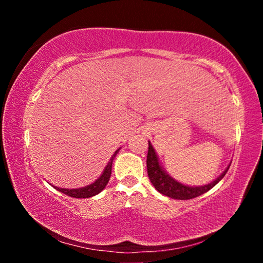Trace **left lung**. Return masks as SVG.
I'll use <instances>...</instances> for the list:
<instances>
[{"label":"left lung","mask_w":263,"mask_h":263,"mask_svg":"<svg viewBox=\"0 0 263 263\" xmlns=\"http://www.w3.org/2000/svg\"><path fill=\"white\" fill-rule=\"evenodd\" d=\"M146 163H147V174L151 182L154 185V188L157 189L160 194L164 196H168V197L174 198V199H191L195 197H198V196L203 195L206 193L210 189H212L218 182H219L222 177L225 176L226 173H228L229 167L225 169L221 174L217 177L215 181H212L211 183L205 184V185H199V186H189L185 184H182L180 182L173 179L171 175H168L166 172L163 171L161 164L159 162V158L153 146L148 141V153H147V160H146Z\"/></svg>","instance_id":"1"}]
</instances>
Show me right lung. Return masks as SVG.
Instances as JSON below:
<instances>
[{
    "label": "right lung",
    "mask_w": 263,
    "mask_h": 263,
    "mask_svg": "<svg viewBox=\"0 0 263 263\" xmlns=\"http://www.w3.org/2000/svg\"><path fill=\"white\" fill-rule=\"evenodd\" d=\"M119 148L114 153L112 157H111L109 163L106 164V167L104 169V172L102 173V175L97 179L94 183L89 184L83 186V188H79V189H65V188H58V186H54V189L59 190L60 193L70 196V197H74V198H89V197H92V196H95L97 194H100L102 190H103L106 184H108L109 179L111 176V168H112V161L116 155H117Z\"/></svg>",
    "instance_id": "add662e5"
}]
</instances>
